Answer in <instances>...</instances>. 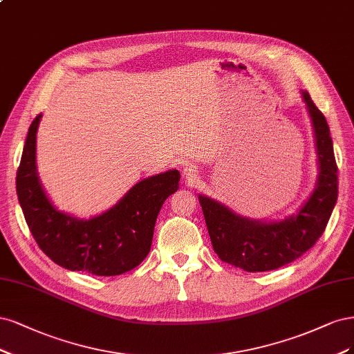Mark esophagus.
I'll use <instances>...</instances> for the list:
<instances>
[{
  "mask_svg": "<svg viewBox=\"0 0 354 354\" xmlns=\"http://www.w3.org/2000/svg\"><path fill=\"white\" fill-rule=\"evenodd\" d=\"M182 175H184V178L188 179V180H194V179L197 178L198 174H197V170L194 169L192 166H187V167L184 169V174H182Z\"/></svg>",
  "mask_w": 354,
  "mask_h": 354,
  "instance_id": "1",
  "label": "esophagus"
}]
</instances>
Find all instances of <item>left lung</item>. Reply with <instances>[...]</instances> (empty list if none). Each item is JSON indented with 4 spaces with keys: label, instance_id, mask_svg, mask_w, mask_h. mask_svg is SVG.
Returning a JSON list of instances; mask_svg holds the SVG:
<instances>
[{
    "label": "left lung",
    "instance_id": "1",
    "mask_svg": "<svg viewBox=\"0 0 354 354\" xmlns=\"http://www.w3.org/2000/svg\"><path fill=\"white\" fill-rule=\"evenodd\" d=\"M301 97L313 124L319 175L297 213L282 221H254L198 196L213 250L225 263L247 272L278 269L304 254L325 231L338 197V167L325 116L309 93L303 91Z\"/></svg>",
    "mask_w": 354,
    "mask_h": 354
}]
</instances>
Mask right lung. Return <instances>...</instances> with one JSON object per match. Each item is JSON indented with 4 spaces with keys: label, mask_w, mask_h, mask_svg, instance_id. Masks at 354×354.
<instances>
[{
    "label": "right lung",
    "mask_w": 354,
    "mask_h": 354,
    "mask_svg": "<svg viewBox=\"0 0 354 354\" xmlns=\"http://www.w3.org/2000/svg\"><path fill=\"white\" fill-rule=\"evenodd\" d=\"M33 119L17 169L16 189L29 230L54 263L97 277H115L138 266L150 253L156 219L165 200L178 191L176 169L135 184L107 212L79 219L57 210L37 172V132Z\"/></svg>",
    "instance_id": "right-lung-1"
}]
</instances>
